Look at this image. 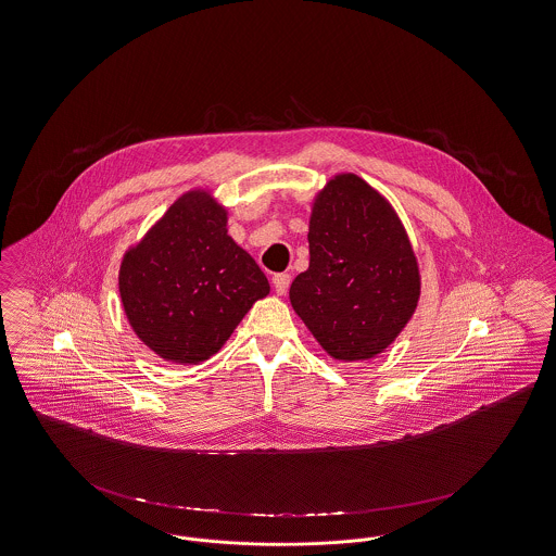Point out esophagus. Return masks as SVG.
I'll return each instance as SVG.
<instances>
[{
  "label": "esophagus",
  "instance_id": "obj_1",
  "mask_svg": "<svg viewBox=\"0 0 556 556\" xmlns=\"http://www.w3.org/2000/svg\"><path fill=\"white\" fill-rule=\"evenodd\" d=\"M271 282H274V289L278 295H287V291L291 287V274H276L271 278Z\"/></svg>",
  "mask_w": 556,
  "mask_h": 556
}]
</instances>
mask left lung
Masks as SVG:
<instances>
[{"label": "left lung", "instance_id": "8db88e82", "mask_svg": "<svg viewBox=\"0 0 556 556\" xmlns=\"http://www.w3.org/2000/svg\"><path fill=\"white\" fill-rule=\"evenodd\" d=\"M309 267L289 299L323 350L356 363L381 354L407 327L421 293L419 265L392 204L352 173L314 198Z\"/></svg>", "mask_w": 556, "mask_h": 556}]
</instances>
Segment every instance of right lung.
<instances>
[{
    "mask_svg": "<svg viewBox=\"0 0 556 556\" xmlns=\"http://www.w3.org/2000/svg\"><path fill=\"white\" fill-rule=\"evenodd\" d=\"M124 314L160 358L198 365L217 354L269 282L227 236V211L191 189L130 247L117 274Z\"/></svg>",
    "mask_w": 556,
    "mask_h": 556,
    "instance_id": "obj_1",
    "label": "right lung"
}]
</instances>
